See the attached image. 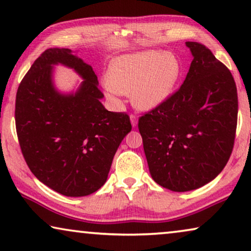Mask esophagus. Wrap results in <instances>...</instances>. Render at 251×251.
<instances>
[{"label": "esophagus", "mask_w": 251, "mask_h": 251, "mask_svg": "<svg viewBox=\"0 0 251 251\" xmlns=\"http://www.w3.org/2000/svg\"><path fill=\"white\" fill-rule=\"evenodd\" d=\"M130 120H131V125H132V126H136L137 123H138V118H137L136 115L131 114V115H130Z\"/></svg>", "instance_id": "obj_1"}]
</instances>
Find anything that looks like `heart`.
I'll return each instance as SVG.
<instances>
[{
	"label": "heart",
	"mask_w": 251,
	"mask_h": 251,
	"mask_svg": "<svg viewBox=\"0 0 251 251\" xmlns=\"http://www.w3.org/2000/svg\"><path fill=\"white\" fill-rule=\"evenodd\" d=\"M180 66L173 53L147 50L116 58L109 70L108 94L131 95L138 108L162 104L173 92Z\"/></svg>",
	"instance_id": "b5f03b06"
}]
</instances>
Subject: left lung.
<instances>
[{
	"label": "left lung",
	"mask_w": 251,
	"mask_h": 251,
	"mask_svg": "<svg viewBox=\"0 0 251 251\" xmlns=\"http://www.w3.org/2000/svg\"><path fill=\"white\" fill-rule=\"evenodd\" d=\"M186 46L193 60L183 84L138 121L151 176L174 192L197 190L221 174L238 123L232 73L203 44Z\"/></svg>",
	"instance_id": "1"
}]
</instances>
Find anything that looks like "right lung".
<instances>
[{
    "instance_id": "obj_1",
    "label": "right lung",
    "mask_w": 251,
    "mask_h": 251,
    "mask_svg": "<svg viewBox=\"0 0 251 251\" xmlns=\"http://www.w3.org/2000/svg\"><path fill=\"white\" fill-rule=\"evenodd\" d=\"M74 68L85 81L74 95L53 87L52 65ZM90 65L70 49H48L34 61L16 96V130L37 179L66 197H85L107 179L113 157L131 130L129 115L108 112Z\"/></svg>"
}]
</instances>
